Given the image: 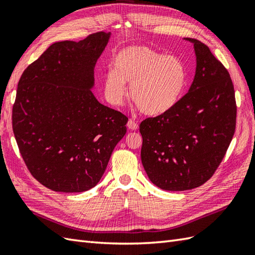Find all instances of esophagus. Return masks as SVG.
<instances>
[{"label":"esophagus","instance_id":"esophagus-1","mask_svg":"<svg viewBox=\"0 0 255 255\" xmlns=\"http://www.w3.org/2000/svg\"><path fill=\"white\" fill-rule=\"evenodd\" d=\"M127 127H128V129H130V130H137L138 124L134 122L133 119H129L128 123H127Z\"/></svg>","mask_w":255,"mask_h":255}]
</instances>
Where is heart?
Listing matches in <instances>:
<instances>
[{"label":"heart","mask_w":255,"mask_h":255,"mask_svg":"<svg viewBox=\"0 0 255 255\" xmlns=\"http://www.w3.org/2000/svg\"><path fill=\"white\" fill-rule=\"evenodd\" d=\"M113 67L104 80L107 100L122 104L126 96L125 83L130 84L131 100L145 115L158 116L171 111L187 84V71L180 58L149 47L125 48L114 58Z\"/></svg>","instance_id":"heart-1"}]
</instances>
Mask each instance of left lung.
Segmentation results:
<instances>
[{"label":"left lung","instance_id":"1","mask_svg":"<svg viewBox=\"0 0 255 255\" xmlns=\"http://www.w3.org/2000/svg\"><path fill=\"white\" fill-rule=\"evenodd\" d=\"M196 72L171 111L140 124L141 162L164 191H186L214 175L236 130L237 104L230 74L209 48L194 38Z\"/></svg>","mask_w":255,"mask_h":255}]
</instances>
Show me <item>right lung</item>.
Instances as JSON below:
<instances>
[{
  "label": "right lung",
  "instance_id": "obj_1",
  "mask_svg": "<svg viewBox=\"0 0 255 255\" xmlns=\"http://www.w3.org/2000/svg\"><path fill=\"white\" fill-rule=\"evenodd\" d=\"M111 32L52 44L25 69L12 111L13 132L30 174L56 192L100 182L127 116L95 99L94 67Z\"/></svg>",
  "mask_w": 255,
  "mask_h": 255
}]
</instances>
